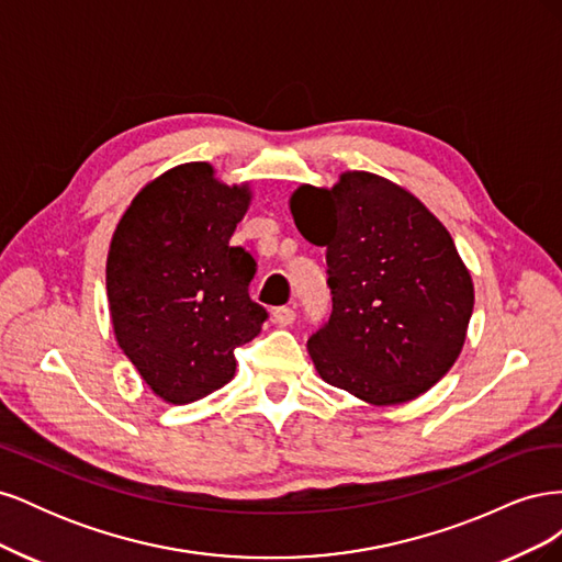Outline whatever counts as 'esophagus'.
I'll list each match as a JSON object with an SVG mask.
<instances>
[{"label":"esophagus","mask_w":562,"mask_h":562,"mask_svg":"<svg viewBox=\"0 0 562 562\" xmlns=\"http://www.w3.org/2000/svg\"><path fill=\"white\" fill-rule=\"evenodd\" d=\"M271 318H274V323H277V326H281V328L293 326L295 310L293 307H277L274 312H271Z\"/></svg>","instance_id":"34e87169"}]
</instances>
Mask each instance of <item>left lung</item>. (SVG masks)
<instances>
[{
    "mask_svg": "<svg viewBox=\"0 0 562 562\" xmlns=\"http://www.w3.org/2000/svg\"><path fill=\"white\" fill-rule=\"evenodd\" d=\"M304 239L326 246L330 318L310 337L318 375L375 405L413 401L457 361L473 283L450 232L398 184L366 171L291 199Z\"/></svg>",
    "mask_w": 562,
    "mask_h": 562,
    "instance_id": "obj_1",
    "label": "left lung"
}]
</instances>
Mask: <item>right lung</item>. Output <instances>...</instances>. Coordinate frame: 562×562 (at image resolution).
Wrapping results in <instances>:
<instances>
[{
	"mask_svg": "<svg viewBox=\"0 0 562 562\" xmlns=\"http://www.w3.org/2000/svg\"><path fill=\"white\" fill-rule=\"evenodd\" d=\"M248 187H227L209 164L164 173L131 201L108 255V300L119 347L168 403L225 386L234 349L262 330L252 255L229 246Z\"/></svg>",
	"mask_w": 562,
	"mask_h": 562,
	"instance_id": "right-lung-1",
	"label": "right lung"
}]
</instances>
